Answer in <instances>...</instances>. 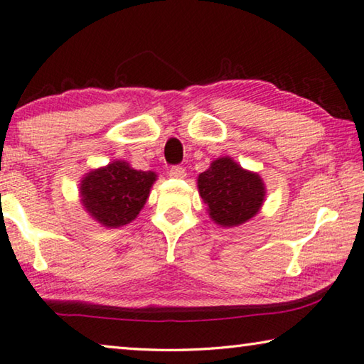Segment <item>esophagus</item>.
<instances>
[{"label":"esophagus","instance_id":"1","mask_svg":"<svg viewBox=\"0 0 364 364\" xmlns=\"http://www.w3.org/2000/svg\"><path fill=\"white\" fill-rule=\"evenodd\" d=\"M168 175L175 180H183V178H186V171H184L183 166H171Z\"/></svg>","mask_w":364,"mask_h":364}]
</instances>
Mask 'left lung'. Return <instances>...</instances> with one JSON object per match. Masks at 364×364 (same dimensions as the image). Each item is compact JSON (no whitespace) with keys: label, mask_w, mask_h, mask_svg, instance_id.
Segmentation results:
<instances>
[{"label":"left lung","mask_w":364,"mask_h":364,"mask_svg":"<svg viewBox=\"0 0 364 364\" xmlns=\"http://www.w3.org/2000/svg\"><path fill=\"white\" fill-rule=\"evenodd\" d=\"M198 189L213 223L233 228L256 217L265 200V184L259 173L246 170L225 155L198 176Z\"/></svg>","instance_id":"left-lung-1"}]
</instances>
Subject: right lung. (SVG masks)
<instances>
[{
  "mask_svg": "<svg viewBox=\"0 0 364 364\" xmlns=\"http://www.w3.org/2000/svg\"><path fill=\"white\" fill-rule=\"evenodd\" d=\"M157 175L134 170L126 160L85 173L79 184L82 209L105 228H118L137 218Z\"/></svg>",
  "mask_w": 364,
  "mask_h": 364,
  "instance_id": "1",
  "label": "right lung"
}]
</instances>
